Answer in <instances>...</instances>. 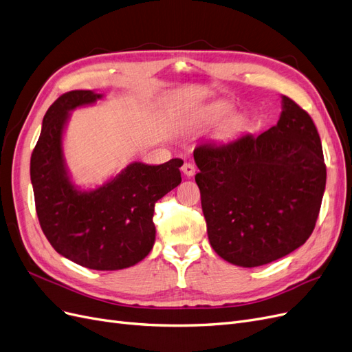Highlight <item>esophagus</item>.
Returning <instances> with one entry per match:
<instances>
[{
	"instance_id": "esophagus-1",
	"label": "esophagus",
	"mask_w": 352,
	"mask_h": 352,
	"mask_svg": "<svg viewBox=\"0 0 352 352\" xmlns=\"http://www.w3.org/2000/svg\"><path fill=\"white\" fill-rule=\"evenodd\" d=\"M181 171H183V174L187 175V177H192V175L196 174V168H195V165H192V164L186 162L183 165V168H181Z\"/></svg>"
}]
</instances>
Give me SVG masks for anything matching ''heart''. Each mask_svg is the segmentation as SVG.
I'll list each match as a JSON object with an SVG mask.
<instances>
[{"instance_id": "1", "label": "heart", "mask_w": 352, "mask_h": 352, "mask_svg": "<svg viewBox=\"0 0 352 352\" xmlns=\"http://www.w3.org/2000/svg\"><path fill=\"white\" fill-rule=\"evenodd\" d=\"M232 112L234 105L230 102H213V104L203 107L196 112L195 121L200 126H212V124H219L226 119L227 121L221 126L219 135L221 138H228L243 126V118L240 116L231 117Z\"/></svg>"}]
</instances>
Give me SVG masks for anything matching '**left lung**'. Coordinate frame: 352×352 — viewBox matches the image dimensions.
I'll use <instances>...</instances> for the list:
<instances>
[{
  "label": "left lung",
  "instance_id": "left-lung-1",
  "mask_svg": "<svg viewBox=\"0 0 352 352\" xmlns=\"http://www.w3.org/2000/svg\"><path fill=\"white\" fill-rule=\"evenodd\" d=\"M212 248L256 267L297 250L311 235L326 187L322 142L311 117L282 96L276 126L195 149Z\"/></svg>",
  "mask_w": 352,
  "mask_h": 352
}]
</instances>
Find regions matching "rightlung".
<instances>
[{"label": "right lung", "instance_id": "1", "mask_svg": "<svg viewBox=\"0 0 352 352\" xmlns=\"http://www.w3.org/2000/svg\"><path fill=\"white\" fill-rule=\"evenodd\" d=\"M102 98L72 90L54 102L30 157V179L41 228L55 252L87 269L118 270L151 253L155 203L181 183L183 162H131L96 188L76 186L64 157V130L73 109Z\"/></svg>", "mask_w": 352, "mask_h": 352}]
</instances>
